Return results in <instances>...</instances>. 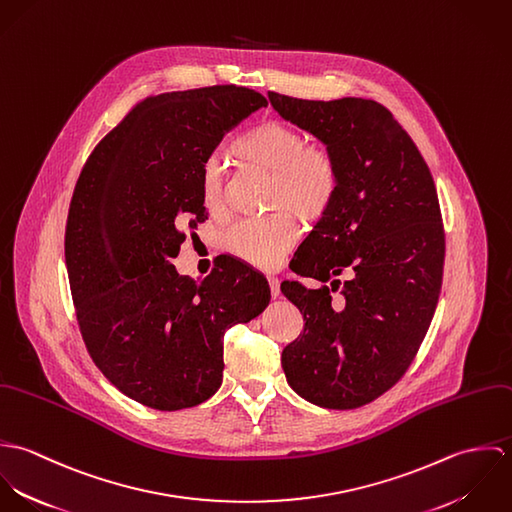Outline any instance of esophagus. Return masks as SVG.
Segmentation results:
<instances>
[{
    "instance_id": "obj_1",
    "label": "esophagus",
    "mask_w": 512,
    "mask_h": 512,
    "mask_svg": "<svg viewBox=\"0 0 512 512\" xmlns=\"http://www.w3.org/2000/svg\"><path fill=\"white\" fill-rule=\"evenodd\" d=\"M268 284H270L272 297H278L280 295V280L276 276H268Z\"/></svg>"
}]
</instances>
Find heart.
I'll return each instance as SVG.
<instances>
[{
	"instance_id": "1",
	"label": "heart",
	"mask_w": 512,
	"mask_h": 512,
	"mask_svg": "<svg viewBox=\"0 0 512 512\" xmlns=\"http://www.w3.org/2000/svg\"><path fill=\"white\" fill-rule=\"evenodd\" d=\"M234 151L250 165L270 171L268 205L282 207L272 215L234 224L226 234V248L256 268H274L297 242L299 230L290 210L301 220L321 219L339 187V165L333 153L290 124L268 120L240 138ZM201 199L209 213L224 211V181L217 159H209L201 173Z\"/></svg>"
}]
</instances>
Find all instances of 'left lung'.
I'll return each instance as SVG.
<instances>
[{"mask_svg":"<svg viewBox=\"0 0 512 512\" xmlns=\"http://www.w3.org/2000/svg\"><path fill=\"white\" fill-rule=\"evenodd\" d=\"M268 98L339 165L337 195L290 264L297 276L329 286L282 284L305 321L282 366L307 402L359 408L404 376L432 323L445 258L436 185L422 153L382 104L278 92ZM343 271L347 283L338 280ZM331 291L344 297L333 300Z\"/></svg>","mask_w":512,"mask_h":512,"instance_id":"1","label":"left lung"}]
</instances>
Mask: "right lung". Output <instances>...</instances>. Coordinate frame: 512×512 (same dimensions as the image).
<instances>
[{
	"label": "right lung",
	"mask_w": 512,
	"mask_h": 512,
	"mask_svg": "<svg viewBox=\"0 0 512 512\" xmlns=\"http://www.w3.org/2000/svg\"><path fill=\"white\" fill-rule=\"evenodd\" d=\"M266 104L234 84L147 96L76 181L65 258L80 335L100 372L149 408L209 400L222 382L224 331L270 303L266 278L232 256H219L203 282L171 264L185 230L209 215L205 161Z\"/></svg>",
	"instance_id": "1"
}]
</instances>
